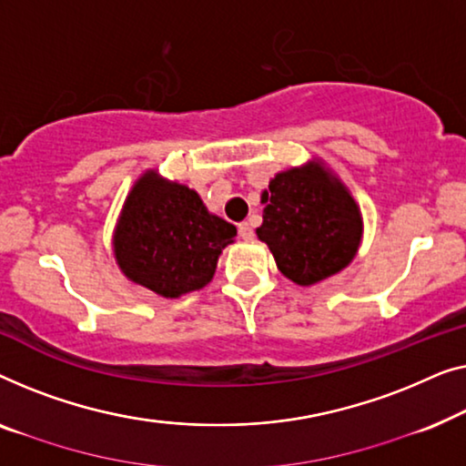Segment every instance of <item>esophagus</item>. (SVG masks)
<instances>
[{"mask_svg": "<svg viewBox=\"0 0 466 466\" xmlns=\"http://www.w3.org/2000/svg\"><path fill=\"white\" fill-rule=\"evenodd\" d=\"M238 236H240L242 240H253L255 232H253L251 224H247V221H242V224H238Z\"/></svg>", "mask_w": 466, "mask_h": 466, "instance_id": "34e87169", "label": "esophagus"}]
</instances>
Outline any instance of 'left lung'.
Returning <instances> with one entry per match:
<instances>
[{
  "instance_id": "left-lung-1",
  "label": "left lung",
  "mask_w": 466,
  "mask_h": 466,
  "mask_svg": "<svg viewBox=\"0 0 466 466\" xmlns=\"http://www.w3.org/2000/svg\"><path fill=\"white\" fill-rule=\"evenodd\" d=\"M266 242L279 270L301 287L329 279L355 259L363 219L349 189L323 162L279 173L261 194Z\"/></svg>"
}]
</instances>
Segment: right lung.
Wrapping results in <instances>:
<instances>
[{
	"label": "right lung",
	"instance_id": "right-lung-1",
	"mask_svg": "<svg viewBox=\"0 0 466 466\" xmlns=\"http://www.w3.org/2000/svg\"><path fill=\"white\" fill-rule=\"evenodd\" d=\"M236 228L208 213L200 196L147 170L124 202L114 255L124 277L162 298H179L211 283Z\"/></svg>",
	"mask_w": 466,
	"mask_h": 466
}]
</instances>
